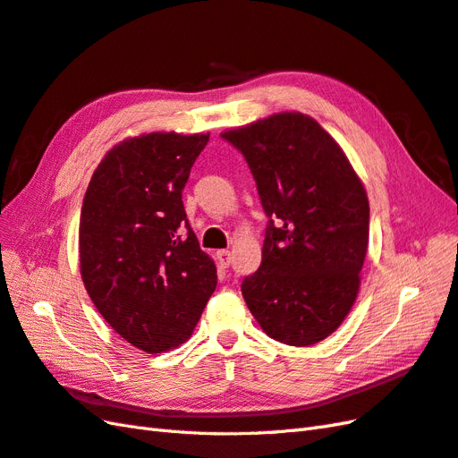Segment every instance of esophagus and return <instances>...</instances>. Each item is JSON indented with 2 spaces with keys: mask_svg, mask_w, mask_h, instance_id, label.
I'll list each match as a JSON object with an SVG mask.
<instances>
[{
  "mask_svg": "<svg viewBox=\"0 0 458 458\" xmlns=\"http://www.w3.org/2000/svg\"><path fill=\"white\" fill-rule=\"evenodd\" d=\"M216 259H218L220 267L228 268V267L232 265V253H230V251H218V253H216Z\"/></svg>",
  "mask_w": 458,
  "mask_h": 458,
  "instance_id": "1",
  "label": "esophagus"
}]
</instances>
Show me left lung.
Listing matches in <instances>:
<instances>
[{
    "label": "left lung",
    "mask_w": 458,
    "mask_h": 458,
    "mask_svg": "<svg viewBox=\"0 0 458 458\" xmlns=\"http://www.w3.org/2000/svg\"><path fill=\"white\" fill-rule=\"evenodd\" d=\"M247 161L268 216L263 260L242 293L272 339L322 342L355 303L369 198L345 153L307 114L278 113L220 134Z\"/></svg>",
    "instance_id": "8db88e82"
}]
</instances>
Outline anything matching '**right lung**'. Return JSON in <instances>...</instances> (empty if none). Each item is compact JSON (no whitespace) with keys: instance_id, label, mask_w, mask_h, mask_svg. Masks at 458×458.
I'll use <instances>...</instances> for the list:
<instances>
[{"instance_id":"1","label":"right lung","mask_w":458,"mask_h":458,"mask_svg":"<svg viewBox=\"0 0 458 458\" xmlns=\"http://www.w3.org/2000/svg\"><path fill=\"white\" fill-rule=\"evenodd\" d=\"M208 134L124 140L84 195L78 250L86 292L128 344L163 352L191 335L216 287L182 201Z\"/></svg>"}]
</instances>
